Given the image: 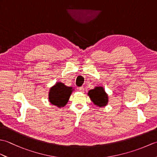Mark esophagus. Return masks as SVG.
<instances>
[{
	"label": "esophagus",
	"mask_w": 157,
	"mask_h": 157,
	"mask_svg": "<svg viewBox=\"0 0 157 157\" xmlns=\"http://www.w3.org/2000/svg\"><path fill=\"white\" fill-rule=\"evenodd\" d=\"M78 90H79L81 92H84V88L83 87V86H82V87L78 88Z\"/></svg>",
	"instance_id": "obj_1"
}]
</instances>
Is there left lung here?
Instances as JSON below:
<instances>
[{"label":"left lung","mask_w":157,"mask_h":157,"mask_svg":"<svg viewBox=\"0 0 157 157\" xmlns=\"http://www.w3.org/2000/svg\"><path fill=\"white\" fill-rule=\"evenodd\" d=\"M88 95L96 105L104 106L108 102V96L102 87H96L88 92Z\"/></svg>","instance_id":"1"}]
</instances>
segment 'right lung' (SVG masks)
<instances>
[{
    "label": "right lung",
    "instance_id": "right-lung-1",
    "mask_svg": "<svg viewBox=\"0 0 157 157\" xmlns=\"http://www.w3.org/2000/svg\"><path fill=\"white\" fill-rule=\"evenodd\" d=\"M72 88L67 87L63 83H57L51 88L49 92V101L52 105L61 107L64 106L70 97Z\"/></svg>",
    "mask_w": 157,
    "mask_h": 157
}]
</instances>
